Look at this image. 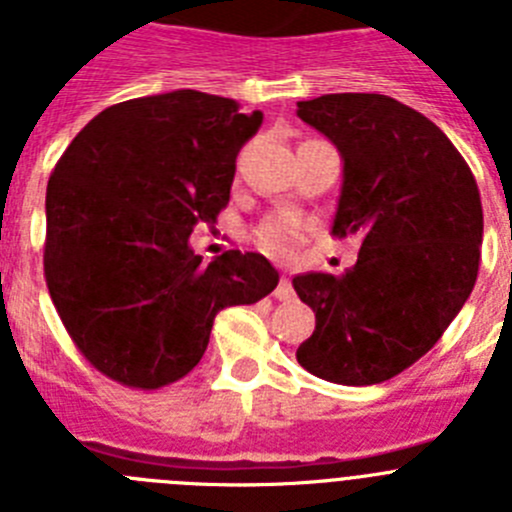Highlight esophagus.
I'll return each mask as SVG.
<instances>
[{"mask_svg":"<svg viewBox=\"0 0 512 512\" xmlns=\"http://www.w3.org/2000/svg\"><path fill=\"white\" fill-rule=\"evenodd\" d=\"M274 297H277V300H284V302L295 300V287H292V277H287V274H284V277L279 279V287L274 289Z\"/></svg>","mask_w":512,"mask_h":512,"instance_id":"34e87169","label":"esophagus"}]
</instances>
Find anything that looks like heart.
Masks as SVG:
<instances>
[{"label":"heart","mask_w":512,"mask_h":512,"mask_svg":"<svg viewBox=\"0 0 512 512\" xmlns=\"http://www.w3.org/2000/svg\"><path fill=\"white\" fill-rule=\"evenodd\" d=\"M307 233V225L292 215H271L253 230V241L269 256L292 259Z\"/></svg>","instance_id":"heart-1"}]
</instances>
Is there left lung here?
Listing matches in <instances>:
<instances>
[{
    "mask_svg": "<svg viewBox=\"0 0 512 512\" xmlns=\"http://www.w3.org/2000/svg\"><path fill=\"white\" fill-rule=\"evenodd\" d=\"M297 117L343 158L330 233L359 235L346 274L292 279L315 312L297 361L325 382L379 384L436 346L472 295L482 200L472 169L443 130L384 94H323Z\"/></svg>",
    "mask_w": 512,
    "mask_h": 512,
    "instance_id": "left-lung-1",
    "label": "left lung"
}]
</instances>
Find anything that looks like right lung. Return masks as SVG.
Listing matches in <instances>:
<instances>
[{
    "mask_svg": "<svg viewBox=\"0 0 512 512\" xmlns=\"http://www.w3.org/2000/svg\"><path fill=\"white\" fill-rule=\"evenodd\" d=\"M259 110L176 89L99 112L53 169L45 192V282L84 359L135 390L187 377L223 307L279 284L261 253L192 251L197 223L228 205L235 156Z\"/></svg>",
    "mask_w": 512,
    "mask_h": 512,
    "instance_id": "obj_1",
    "label": "right lung"
}]
</instances>
